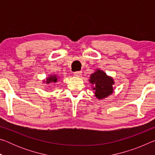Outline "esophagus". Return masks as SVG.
Instances as JSON below:
<instances>
[{
	"instance_id": "34e87169",
	"label": "esophagus",
	"mask_w": 155,
	"mask_h": 155,
	"mask_svg": "<svg viewBox=\"0 0 155 155\" xmlns=\"http://www.w3.org/2000/svg\"><path fill=\"white\" fill-rule=\"evenodd\" d=\"M74 75L75 76V77H81V75H82V72H81V71L75 72H74Z\"/></svg>"
}]
</instances>
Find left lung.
I'll return each mask as SVG.
<instances>
[{"label": "left lung", "mask_w": 155, "mask_h": 155, "mask_svg": "<svg viewBox=\"0 0 155 155\" xmlns=\"http://www.w3.org/2000/svg\"><path fill=\"white\" fill-rule=\"evenodd\" d=\"M90 81L94 85L93 90H95L94 93L98 99H103L113 93L114 79L101 70H98L91 74Z\"/></svg>", "instance_id": "left-lung-1"}]
</instances>
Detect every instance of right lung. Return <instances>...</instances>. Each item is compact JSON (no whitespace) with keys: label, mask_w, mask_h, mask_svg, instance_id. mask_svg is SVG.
<instances>
[{"label":"right lung","mask_w":155,"mask_h":155,"mask_svg":"<svg viewBox=\"0 0 155 155\" xmlns=\"http://www.w3.org/2000/svg\"><path fill=\"white\" fill-rule=\"evenodd\" d=\"M57 81V76H55V75H54V76L51 75V77H49L48 78H47L46 83H56Z\"/></svg>","instance_id":"1"}]
</instances>
